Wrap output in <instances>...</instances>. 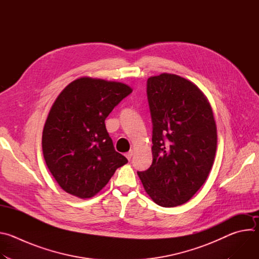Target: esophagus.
I'll use <instances>...</instances> for the list:
<instances>
[{"mask_svg": "<svg viewBox=\"0 0 259 259\" xmlns=\"http://www.w3.org/2000/svg\"><path fill=\"white\" fill-rule=\"evenodd\" d=\"M126 158L128 159V160H131V158H132V156H133V151L132 150H130L128 153H126Z\"/></svg>", "mask_w": 259, "mask_h": 259, "instance_id": "1", "label": "esophagus"}]
</instances>
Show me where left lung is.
I'll return each mask as SVG.
<instances>
[{
  "instance_id": "left-lung-1",
  "label": "left lung",
  "mask_w": 259,
  "mask_h": 259,
  "mask_svg": "<svg viewBox=\"0 0 259 259\" xmlns=\"http://www.w3.org/2000/svg\"><path fill=\"white\" fill-rule=\"evenodd\" d=\"M153 124V163L137 174L162 207L187 203L203 186L214 162L217 132L212 108L192 82L161 73L146 82Z\"/></svg>"
}]
</instances>
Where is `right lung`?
<instances>
[{
	"label": "right lung",
	"mask_w": 259,
	"mask_h": 259,
	"mask_svg": "<svg viewBox=\"0 0 259 259\" xmlns=\"http://www.w3.org/2000/svg\"><path fill=\"white\" fill-rule=\"evenodd\" d=\"M131 93L122 83L81 78L59 94L45 123L42 147L48 169L63 191L91 198L128 162L115 151L104 121Z\"/></svg>",
	"instance_id": "right-lung-1"
}]
</instances>
